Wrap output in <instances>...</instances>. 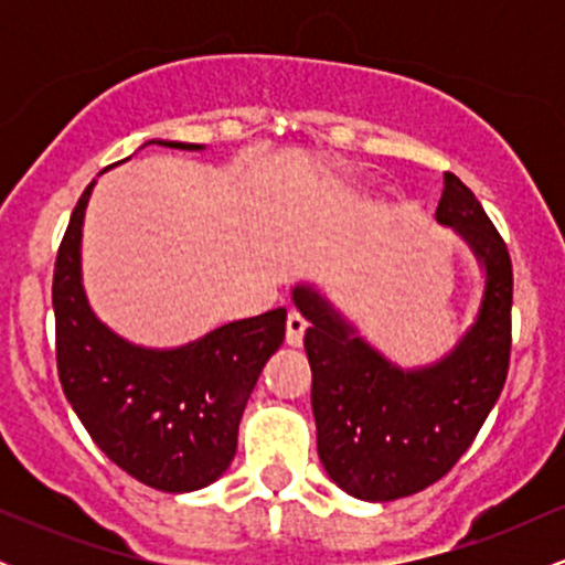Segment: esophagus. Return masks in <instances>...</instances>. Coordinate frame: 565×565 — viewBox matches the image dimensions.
Masks as SVG:
<instances>
[{"mask_svg": "<svg viewBox=\"0 0 565 565\" xmlns=\"http://www.w3.org/2000/svg\"><path fill=\"white\" fill-rule=\"evenodd\" d=\"M305 329H308V321L302 319L300 313H289L287 316V345L289 348H300Z\"/></svg>", "mask_w": 565, "mask_h": 565, "instance_id": "obj_1", "label": "esophagus"}]
</instances>
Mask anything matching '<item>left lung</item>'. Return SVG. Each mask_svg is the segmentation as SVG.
<instances>
[{"label": "left lung", "mask_w": 565, "mask_h": 565, "mask_svg": "<svg viewBox=\"0 0 565 565\" xmlns=\"http://www.w3.org/2000/svg\"><path fill=\"white\" fill-rule=\"evenodd\" d=\"M436 220L470 246L486 274L476 321L436 364L401 369L355 332L310 284L291 291L308 319L316 440L323 470L350 497L393 502L417 494L470 449L510 366L512 263L481 201L444 174Z\"/></svg>", "instance_id": "8db88e82"}]
</instances>
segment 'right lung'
Wrapping results in <instances>:
<instances>
[{
    "mask_svg": "<svg viewBox=\"0 0 565 565\" xmlns=\"http://www.w3.org/2000/svg\"><path fill=\"white\" fill-rule=\"evenodd\" d=\"M201 151L196 142L151 140ZM84 188L53 276L57 377L89 438L151 489L183 494L215 483L233 462L246 401L287 332V308L231 321L180 348H142L106 327L82 284Z\"/></svg>",
    "mask_w": 565,
    "mask_h": 565,
    "instance_id": "1",
    "label": "right lung"
}]
</instances>
